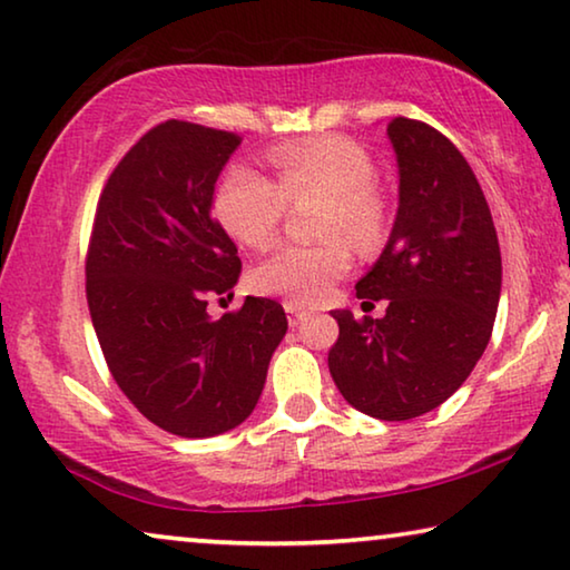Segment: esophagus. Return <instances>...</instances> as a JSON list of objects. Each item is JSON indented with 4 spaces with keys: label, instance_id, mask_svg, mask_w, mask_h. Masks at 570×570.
Listing matches in <instances>:
<instances>
[{
    "label": "esophagus",
    "instance_id": "obj_1",
    "mask_svg": "<svg viewBox=\"0 0 570 570\" xmlns=\"http://www.w3.org/2000/svg\"><path fill=\"white\" fill-rule=\"evenodd\" d=\"M284 309H286V314H288V324H292V327H296V324H302V322L306 320V314H309V312H304L302 306H296V304H292V302H286Z\"/></svg>",
    "mask_w": 570,
    "mask_h": 570
}]
</instances>
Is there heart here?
<instances>
[{
    "instance_id": "b5f03b06",
    "label": "heart",
    "mask_w": 570,
    "mask_h": 570,
    "mask_svg": "<svg viewBox=\"0 0 570 570\" xmlns=\"http://www.w3.org/2000/svg\"><path fill=\"white\" fill-rule=\"evenodd\" d=\"M274 179L236 165L215 189V215L233 240L264 248L278 233L288 200L324 197L320 246H282L253 268V288L292 304H317L347 274L352 253L381 238L383 210L373 193L375 167L360 144L314 137L276 147L268 155ZM342 235L346 237L341 238Z\"/></svg>"
}]
</instances>
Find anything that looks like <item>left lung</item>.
Returning <instances> with one entry per match:
<instances>
[{
  "label": "left lung",
  "instance_id": "left-lung-1",
  "mask_svg": "<svg viewBox=\"0 0 570 570\" xmlns=\"http://www.w3.org/2000/svg\"><path fill=\"white\" fill-rule=\"evenodd\" d=\"M399 215L357 299H387L385 317L332 312L340 337L330 373L350 405L409 421L454 395L492 337L502 256L472 167L433 126L395 116Z\"/></svg>",
  "mask_w": 570,
  "mask_h": 570
}]
</instances>
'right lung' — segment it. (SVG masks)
<instances>
[{
  "mask_svg": "<svg viewBox=\"0 0 570 570\" xmlns=\"http://www.w3.org/2000/svg\"><path fill=\"white\" fill-rule=\"evenodd\" d=\"M238 144L210 126L157 124L106 179L88 240L86 296L106 365L144 419L185 439L248 419L288 327L264 296L207 314L240 274L236 243L210 215Z\"/></svg>",
  "mask_w": 570,
  "mask_h": 570,
  "instance_id": "right-lung-1",
  "label": "right lung"
}]
</instances>
